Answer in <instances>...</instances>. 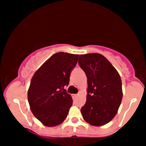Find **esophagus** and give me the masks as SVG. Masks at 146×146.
I'll return each instance as SVG.
<instances>
[{"mask_svg":"<svg viewBox=\"0 0 146 146\" xmlns=\"http://www.w3.org/2000/svg\"><path fill=\"white\" fill-rule=\"evenodd\" d=\"M72 97H73V98H76L78 97V95H76V94H73V95H72Z\"/></svg>","mask_w":146,"mask_h":146,"instance_id":"34e87169","label":"esophagus"}]
</instances>
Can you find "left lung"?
Here are the masks:
<instances>
[{"label":"left lung","mask_w":146,"mask_h":146,"mask_svg":"<svg viewBox=\"0 0 146 146\" xmlns=\"http://www.w3.org/2000/svg\"><path fill=\"white\" fill-rule=\"evenodd\" d=\"M79 59V66L86 74L88 85L86 102L80 110L82 117L89 124L103 126L115 117L121 102V77L102 54H82Z\"/></svg>","instance_id":"8db88e82"}]
</instances>
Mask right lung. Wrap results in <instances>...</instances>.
Returning a JSON list of instances; mask_svg holds the SVG:
<instances>
[{
    "label": "right lung",
    "mask_w": 146,
    "mask_h": 146,
    "mask_svg": "<svg viewBox=\"0 0 146 146\" xmlns=\"http://www.w3.org/2000/svg\"><path fill=\"white\" fill-rule=\"evenodd\" d=\"M79 55L58 52L51 56L35 72L27 92L28 102L34 116L48 127L59 125L67 117L73 104L65 86Z\"/></svg>",
    "instance_id": "add662e5"
}]
</instances>
